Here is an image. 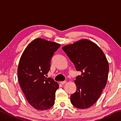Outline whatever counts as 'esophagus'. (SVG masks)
Masks as SVG:
<instances>
[{
    "label": "esophagus",
    "instance_id": "34e87169",
    "mask_svg": "<svg viewBox=\"0 0 121 121\" xmlns=\"http://www.w3.org/2000/svg\"><path fill=\"white\" fill-rule=\"evenodd\" d=\"M66 82H67L65 81H62V82H61L60 83H61V84H62V85H63V84H65V83H66Z\"/></svg>",
    "mask_w": 121,
    "mask_h": 121
}]
</instances>
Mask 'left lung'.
<instances>
[{
  "label": "left lung",
  "mask_w": 121,
  "mask_h": 121,
  "mask_svg": "<svg viewBox=\"0 0 121 121\" xmlns=\"http://www.w3.org/2000/svg\"><path fill=\"white\" fill-rule=\"evenodd\" d=\"M62 50L82 73L75 81L77 89L70 95L71 104L79 109L89 108L99 99L107 83L109 65L105 55L97 44L87 39L67 45Z\"/></svg>",
  "instance_id": "8db88e82"
}]
</instances>
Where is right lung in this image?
Instances as JSON below:
<instances>
[{"label":"right lung","mask_w":121,"mask_h":121,"mask_svg":"<svg viewBox=\"0 0 121 121\" xmlns=\"http://www.w3.org/2000/svg\"><path fill=\"white\" fill-rule=\"evenodd\" d=\"M60 45L37 38L30 43L20 58L17 69L20 86L29 103L36 109H50L54 105L59 84L46 78L51 60Z\"/></svg>","instance_id":"add662e5"}]
</instances>
